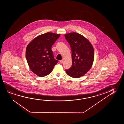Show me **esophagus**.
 I'll list each match as a JSON object with an SVG mask.
<instances>
[{"label": "esophagus", "mask_w": 124, "mask_h": 124, "mask_svg": "<svg viewBox=\"0 0 124 124\" xmlns=\"http://www.w3.org/2000/svg\"><path fill=\"white\" fill-rule=\"evenodd\" d=\"M63 60H61V61H60V63L61 64H62L63 63Z\"/></svg>", "instance_id": "esophagus-1"}]
</instances>
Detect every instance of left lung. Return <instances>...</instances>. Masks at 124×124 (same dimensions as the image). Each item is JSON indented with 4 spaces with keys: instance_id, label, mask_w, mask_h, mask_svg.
I'll return each instance as SVG.
<instances>
[{
    "instance_id": "left-lung-1",
    "label": "left lung",
    "mask_w": 124,
    "mask_h": 124,
    "mask_svg": "<svg viewBox=\"0 0 124 124\" xmlns=\"http://www.w3.org/2000/svg\"><path fill=\"white\" fill-rule=\"evenodd\" d=\"M71 48L72 66L66 70L67 74L73 78L85 75L92 67L94 60V50L88 39L76 32L65 35Z\"/></svg>"
}]
</instances>
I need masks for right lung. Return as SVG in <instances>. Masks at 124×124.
Returning a JSON list of instances; mask_svg holds the SVG:
<instances>
[{
  "mask_svg": "<svg viewBox=\"0 0 124 124\" xmlns=\"http://www.w3.org/2000/svg\"><path fill=\"white\" fill-rule=\"evenodd\" d=\"M60 34L46 32L35 38L28 44L26 58L31 70L40 77L52 72L58 60L54 59L52 46Z\"/></svg>",
  "mask_w": 124,
  "mask_h": 124,
  "instance_id": "1",
  "label": "right lung"
}]
</instances>
